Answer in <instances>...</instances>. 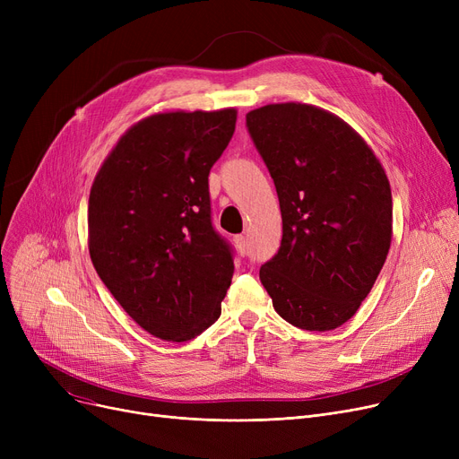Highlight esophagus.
Returning <instances> with one entry per match:
<instances>
[{"label":"esophagus","mask_w":459,"mask_h":459,"mask_svg":"<svg viewBox=\"0 0 459 459\" xmlns=\"http://www.w3.org/2000/svg\"><path fill=\"white\" fill-rule=\"evenodd\" d=\"M234 242H236L239 253H246V251H247V238H246L244 234H238V236L234 238Z\"/></svg>","instance_id":"34e87169"}]
</instances>
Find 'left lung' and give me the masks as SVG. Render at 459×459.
I'll return each instance as SVG.
<instances>
[{
    "label": "left lung",
    "instance_id": "8db88e82",
    "mask_svg": "<svg viewBox=\"0 0 459 459\" xmlns=\"http://www.w3.org/2000/svg\"><path fill=\"white\" fill-rule=\"evenodd\" d=\"M246 125L273 178L282 239L260 268L273 308L305 331L348 322L391 247V186L344 120L307 104H270Z\"/></svg>",
    "mask_w": 459,
    "mask_h": 459
}]
</instances>
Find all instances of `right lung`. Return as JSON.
I'll use <instances>...</instances> for the list:
<instances>
[{"label": "right lung", "instance_id": "add662e5", "mask_svg": "<svg viewBox=\"0 0 459 459\" xmlns=\"http://www.w3.org/2000/svg\"><path fill=\"white\" fill-rule=\"evenodd\" d=\"M236 109L158 113L118 139L89 195L92 266L132 320L195 339L221 315L234 247L213 229L208 175Z\"/></svg>", "mask_w": 459, "mask_h": 459}]
</instances>
